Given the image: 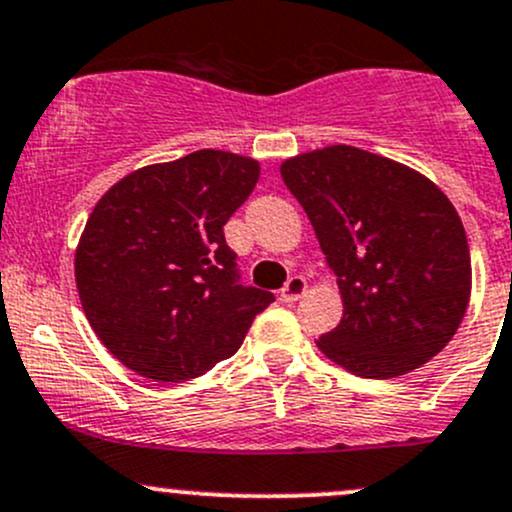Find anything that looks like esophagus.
<instances>
[{
    "instance_id": "esophagus-1",
    "label": "esophagus",
    "mask_w": 512,
    "mask_h": 512,
    "mask_svg": "<svg viewBox=\"0 0 512 512\" xmlns=\"http://www.w3.org/2000/svg\"><path fill=\"white\" fill-rule=\"evenodd\" d=\"M305 293H308V281H305L303 276H293L288 278L286 286L281 288V300L283 303H295V300L303 298Z\"/></svg>"
}]
</instances>
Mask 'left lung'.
Instances as JSON below:
<instances>
[{"mask_svg": "<svg viewBox=\"0 0 512 512\" xmlns=\"http://www.w3.org/2000/svg\"><path fill=\"white\" fill-rule=\"evenodd\" d=\"M337 276L342 318L315 340L365 379L399 377L439 355L471 300V254L451 199L412 167L352 145L281 162Z\"/></svg>", "mask_w": 512, "mask_h": 512, "instance_id": "1", "label": "left lung"}]
</instances>
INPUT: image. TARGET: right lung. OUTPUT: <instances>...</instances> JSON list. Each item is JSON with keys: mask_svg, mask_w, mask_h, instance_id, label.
I'll list each match as a JSON object with an SVG mask.
<instances>
[{"mask_svg": "<svg viewBox=\"0 0 512 512\" xmlns=\"http://www.w3.org/2000/svg\"><path fill=\"white\" fill-rule=\"evenodd\" d=\"M254 157L197 150L115 182L76 246V288L115 360L155 382L234 355L273 295L239 286L224 224L254 192Z\"/></svg>", "mask_w": 512, "mask_h": 512, "instance_id": "add662e5", "label": "right lung"}]
</instances>
